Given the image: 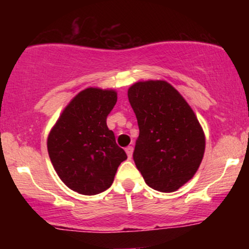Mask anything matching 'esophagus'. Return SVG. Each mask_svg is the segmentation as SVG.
I'll return each instance as SVG.
<instances>
[{
	"instance_id": "esophagus-1",
	"label": "esophagus",
	"mask_w": 249,
	"mask_h": 249,
	"mask_svg": "<svg viewBox=\"0 0 249 249\" xmlns=\"http://www.w3.org/2000/svg\"><path fill=\"white\" fill-rule=\"evenodd\" d=\"M125 152H126L128 159L132 158V153H133V147L132 146H127L126 148H125Z\"/></svg>"
}]
</instances>
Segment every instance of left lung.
I'll return each instance as SVG.
<instances>
[{
    "label": "left lung",
    "mask_w": 249,
    "mask_h": 249,
    "mask_svg": "<svg viewBox=\"0 0 249 249\" xmlns=\"http://www.w3.org/2000/svg\"><path fill=\"white\" fill-rule=\"evenodd\" d=\"M127 97L139 126L134 164L148 186L174 192L193 178L201 164V125L184 97L165 81L134 83Z\"/></svg>",
    "instance_id": "1"
}]
</instances>
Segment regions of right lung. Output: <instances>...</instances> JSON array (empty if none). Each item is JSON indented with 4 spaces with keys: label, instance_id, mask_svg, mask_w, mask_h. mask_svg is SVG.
Here are the masks:
<instances>
[{
    "label": "right lung",
    "instance_id": "add662e5",
    "mask_svg": "<svg viewBox=\"0 0 249 249\" xmlns=\"http://www.w3.org/2000/svg\"><path fill=\"white\" fill-rule=\"evenodd\" d=\"M117 103L115 90L88 88L71 99L48 137L56 173L70 190L84 196L104 192L127 156L116 144L107 117Z\"/></svg>",
    "mask_w": 249,
    "mask_h": 249
}]
</instances>
